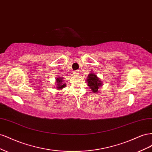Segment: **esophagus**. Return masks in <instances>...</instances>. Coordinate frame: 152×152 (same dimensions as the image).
Listing matches in <instances>:
<instances>
[{
	"instance_id": "1",
	"label": "esophagus",
	"mask_w": 152,
	"mask_h": 152,
	"mask_svg": "<svg viewBox=\"0 0 152 152\" xmlns=\"http://www.w3.org/2000/svg\"><path fill=\"white\" fill-rule=\"evenodd\" d=\"M79 70H75V71L73 72V73H74L75 75H78V74H79Z\"/></svg>"
}]
</instances>
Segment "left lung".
I'll list each match as a JSON object with an SVG mask.
<instances>
[{
  "label": "left lung",
  "mask_w": 152,
  "mask_h": 152,
  "mask_svg": "<svg viewBox=\"0 0 152 152\" xmlns=\"http://www.w3.org/2000/svg\"><path fill=\"white\" fill-rule=\"evenodd\" d=\"M86 81L87 82V85L89 86L91 89V91H93L94 93H98L100 87H102L103 85L102 82L93 73H91L89 75H88Z\"/></svg>",
  "instance_id": "left-lung-1"
}]
</instances>
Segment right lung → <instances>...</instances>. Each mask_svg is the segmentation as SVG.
I'll list each match as a JSON object with an SVG mask.
<instances>
[{
  "mask_svg": "<svg viewBox=\"0 0 152 152\" xmlns=\"http://www.w3.org/2000/svg\"><path fill=\"white\" fill-rule=\"evenodd\" d=\"M56 80V87L58 88V90H61L64 87H66V84L64 83V80H63V77H58Z\"/></svg>",
  "mask_w": 152,
  "mask_h": 152,
  "instance_id": "add662e5",
  "label": "right lung"
}]
</instances>
